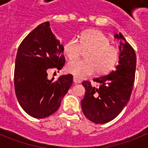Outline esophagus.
<instances>
[{"label":"esophagus","mask_w":148,"mask_h":148,"mask_svg":"<svg viewBox=\"0 0 148 148\" xmlns=\"http://www.w3.org/2000/svg\"><path fill=\"white\" fill-rule=\"evenodd\" d=\"M81 82H82V81H81L80 79L78 78V77H76V76L73 77V82H74L75 84L81 83Z\"/></svg>","instance_id":"esophagus-1"}]
</instances>
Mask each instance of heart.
Returning a JSON list of instances; mask_svg holds the SVG:
<instances>
[{
	"mask_svg": "<svg viewBox=\"0 0 148 148\" xmlns=\"http://www.w3.org/2000/svg\"><path fill=\"white\" fill-rule=\"evenodd\" d=\"M87 50L84 60H74L68 63L66 70L78 78L89 76L96 72L104 75L113 70L118 62L119 52L110 44V39L102 32L87 30L76 38L70 40L64 47V54L70 60L77 58L81 50Z\"/></svg>",
	"mask_w": 148,
	"mask_h": 148,
	"instance_id": "1",
	"label": "heart"
}]
</instances>
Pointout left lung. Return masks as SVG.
Instances as JSON below:
<instances>
[{
    "label": "left lung",
    "instance_id": "left-lung-1",
    "mask_svg": "<svg viewBox=\"0 0 148 148\" xmlns=\"http://www.w3.org/2000/svg\"><path fill=\"white\" fill-rule=\"evenodd\" d=\"M120 41L119 64L108 75L93 78L98 84L93 86L84 81L86 90L82 100L84 116L95 124H104L114 119L130 100L135 80L136 56L133 48L122 34H116Z\"/></svg>",
    "mask_w": 148,
    "mask_h": 148
}]
</instances>
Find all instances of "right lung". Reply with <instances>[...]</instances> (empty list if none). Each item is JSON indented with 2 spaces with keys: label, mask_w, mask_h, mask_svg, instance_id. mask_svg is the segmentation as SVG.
<instances>
[{
  "label": "right lung",
  "mask_w": 148,
  "mask_h": 148,
  "mask_svg": "<svg viewBox=\"0 0 148 148\" xmlns=\"http://www.w3.org/2000/svg\"><path fill=\"white\" fill-rule=\"evenodd\" d=\"M64 47L55 38L49 22L38 26L21 43L15 59L14 84L16 97L27 114L44 119L58 110L73 84L71 74L48 78L51 69L65 64Z\"/></svg>",
  "instance_id": "add662e5"
}]
</instances>
